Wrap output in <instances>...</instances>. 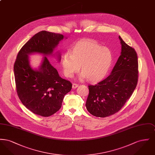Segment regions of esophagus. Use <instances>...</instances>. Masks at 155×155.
<instances>
[{
	"instance_id": "1",
	"label": "esophagus",
	"mask_w": 155,
	"mask_h": 155,
	"mask_svg": "<svg viewBox=\"0 0 155 155\" xmlns=\"http://www.w3.org/2000/svg\"><path fill=\"white\" fill-rule=\"evenodd\" d=\"M78 87V84H73V85H72L73 88H77Z\"/></svg>"
}]
</instances>
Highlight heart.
<instances>
[{
	"label": "heart",
	"mask_w": 155,
	"mask_h": 155,
	"mask_svg": "<svg viewBox=\"0 0 155 155\" xmlns=\"http://www.w3.org/2000/svg\"><path fill=\"white\" fill-rule=\"evenodd\" d=\"M113 61L110 50L96 41L84 39L78 41L61 57V64L65 76L73 77L81 68L80 80L96 82L102 80L108 73Z\"/></svg>",
	"instance_id": "heart-1"
}]
</instances>
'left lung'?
<instances>
[{
  "label": "left lung",
  "instance_id": "1",
  "mask_svg": "<svg viewBox=\"0 0 155 155\" xmlns=\"http://www.w3.org/2000/svg\"><path fill=\"white\" fill-rule=\"evenodd\" d=\"M121 52L111 74L95 85H89L85 104L94 116L105 117L118 112L132 95L138 77L137 54L118 37Z\"/></svg>",
  "mask_w": 155,
  "mask_h": 155
}]
</instances>
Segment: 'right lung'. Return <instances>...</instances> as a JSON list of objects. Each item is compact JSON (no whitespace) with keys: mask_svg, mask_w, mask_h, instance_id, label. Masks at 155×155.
Returning a JSON list of instances; mask_svg holds the SVG:
<instances>
[{"mask_svg":"<svg viewBox=\"0 0 155 155\" xmlns=\"http://www.w3.org/2000/svg\"><path fill=\"white\" fill-rule=\"evenodd\" d=\"M66 37L46 31L39 32L24 45L18 52L14 65L15 82L17 95L22 104L33 113L49 117L59 110L64 95L72 88L70 81L60 77L48 56L53 54L59 42ZM41 54L45 57L38 69L30 64L29 56Z\"/></svg>","mask_w":155,"mask_h":155,"instance_id":"right-lung-1","label":"right lung"}]
</instances>
